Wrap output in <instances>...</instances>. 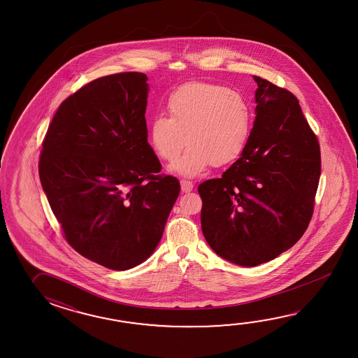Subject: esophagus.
Listing matches in <instances>:
<instances>
[{"instance_id":"34e87169","label":"esophagus","mask_w":358,"mask_h":358,"mask_svg":"<svg viewBox=\"0 0 358 358\" xmlns=\"http://www.w3.org/2000/svg\"><path fill=\"white\" fill-rule=\"evenodd\" d=\"M182 193H189L193 189V182L189 180H180Z\"/></svg>"}]
</instances>
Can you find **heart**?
<instances>
[{
	"mask_svg": "<svg viewBox=\"0 0 358 358\" xmlns=\"http://www.w3.org/2000/svg\"><path fill=\"white\" fill-rule=\"evenodd\" d=\"M168 115L150 124V139L162 160L182 176H197L211 164L236 161L250 139L252 110L242 94L219 84L193 82L176 88L166 101Z\"/></svg>",
	"mask_w": 358,
	"mask_h": 358,
	"instance_id": "heart-1",
	"label": "heart"
}]
</instances>
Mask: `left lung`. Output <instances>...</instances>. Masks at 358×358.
<instances>
[{
  "label": "left lung",
  "instance_id": "obj_1",
  "mask_svg": "<svg viewBox=\"0 0 358 358\" xmlns=\"http://www.w3.org/2000/svg\"><path fill=\"white\" fill-rule=\"evenodd\" d=\"M256 117L241 157L201 182V227L216 255L239 266L276 259L303 236L321 174L317 138L296 96L253 76Z\"/></svg>",
  "mask_w": 358,
  "mask_h": 358
}]
</instances>
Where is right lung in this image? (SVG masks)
Instances as JSON below:
<instances>
[{
	"mask_svg": "<svg viewBox=\"0 0 358 358\" xmlns=\"http://www.w3.org/2000/svg\"><path fill=\"white\" fill-rule=\"evenodd\" d=\"M148 78L102 76L57 108L39 179L68 243L85 259L124 271L148 259L180 192L147 142Z\"/></svg>",
	"mask_w": 358,
	"mask_h": 358,
	"instance_id": "add662e5",
	"label": "right lung"
}]
</instances>
